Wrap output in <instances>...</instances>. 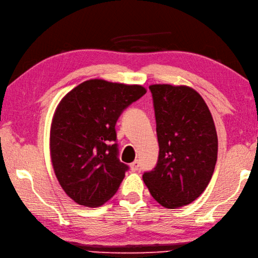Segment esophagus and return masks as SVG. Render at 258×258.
Listing matches in <instances>:
<instances>
[{"label": "esophagus", "mask_w": 258, "mask_h": 258, "mask_svg": "<svg viewBox=\"0 0 258 258\" xmlns=\"http://www.w3.org/2000/svg\"><path fill=\"white\" fill-rule=\"evenodd\" d=\"M139 167H140V164H139L138 160H135V161L130 164L131 171H138V170H139Z\"/></svg>", "instance_id": "esophagus-1"}]
</instances>
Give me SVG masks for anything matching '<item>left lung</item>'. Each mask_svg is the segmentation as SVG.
Here are the masks:
<instances>
[{
	"label": "left lung",
	"mask_w": 258,
	"mask_h": 258,
	"mask_svg": "<svg viewBox=\"0 0 258 258\" xmlns=\"http://www.w3.org/2000/svg\"><path fill=\"white\" fill-rule=\"evenodd\" d=\"M159 142L158 163L142 179L167 209L192 203L207 188L217 160V135L208 105L187 86H149Z\"/></svg>",
	"instance_id": "8db88e82"
}]
</instances>
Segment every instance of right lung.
<instances>
[{"mask_svg": "<svg viewBox=\"0 0 258 258\" xmlns=\"http://www.w3.org/2000/svg\"><path fill=\"white\" fill-rule=\"evenodd\" d=\"M146 93L140 85L89 79L57 106L50 125L51 164L62 190L77 204L100 207L117 192L128 165L118 159L114 125Z\"/></svg>", "mask_w": 258, "mask_h": 258, "instance_id": "right-lung-1", "label": "right lung"}]
</instances>
